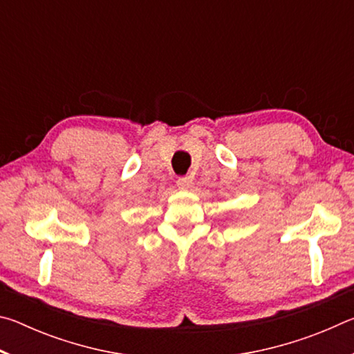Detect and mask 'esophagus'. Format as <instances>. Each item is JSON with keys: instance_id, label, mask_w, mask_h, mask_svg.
<instances>
[{"instance_id": "esophagus-1", "label": "esophagus", "mask_w": 354, "mask_h": 354, "mask_svg": "<svg viewBox=\"0 0 354 354\" xmlns=\"http://www.w3.org/2000/svg\"><path fill=\"white\" fill-rule=\"evenodd\" d=\"M178 185L184 190H190L192 187H194V181H192L190 176H184V178L178 179Z\"/></svg>"}]
</instances>
